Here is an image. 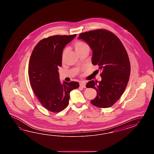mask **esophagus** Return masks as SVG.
Segmentation results:
<instances>
[{
    "label": "esophagus",
    "instance_id": "obj_1",
    "mask_svg": "<svg viewBox=\"0 0 154 154\" xmlns=\"http://www.w3.org/2000/svg\"><path fill=\"white\" fill-rule=\"evenodd\" d=\"M79 85H80V86L82 87L83 88H86V82H85L83 81L80 82Z\"/></svg>",
    "mask_w": 154,
    "mask_h": 154
}]
</instances>
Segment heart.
Wrapping results in <instances>:
<instances>
[{
  "instance_id": "obj_1",
  "label": "heart",
  "mask_w": 154,
  "mask_h": 154,
  "mask_svg": "<svg viewBox=\"0 0 154 154\" xmlns=\"http://www.w3.org/2000/svg\"><path fill=\"white\" fill-rule=\"evenodd\" d=\"M74 47L75 48V51L76 52L78 53L79 54L81 53V52H83L84 51H90V47L89 45L87 44L86 43L84 42L83 41H76L75 43H74ZM68 51L67 48H64L63 51H62V60H63L64 57L66 56V54H67Z\"/></svg>"
}]
</instances>
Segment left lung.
<instances>
[{"label": "left lung", "mask_w": 154, "mask_h": 154, "mask_svg": "<svg viewBox=\"0 0 154 154\" xmlns=\"http://www.w3.org/2000/svg\"><path fill=\"white\" fill-rule=\"evenodd\" d=\"M79 39L90 47L92 63L102 71L101 81L92 80L86 84L87 88L97 91L96 97L91 102L100 108L110 107L120 99L129 80L131 67L128 53L119 38L106 29L81 33Z\"/></svg>", "instance_id": "obj_1"}]
</instances>
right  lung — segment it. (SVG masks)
Masks as SVG:
<instances>
[{
  "label": "right lung",
  "instance_id": "obj_1",
  "mask_svg": "<svg viewBox=\"0 0 154 154\" xmlns=\"http://www.w3.org/2000/svg\"><path fill=\"white\" fill-rule=\"evenodd\" d=\"M75 35H56L43 39L30 56L28 66L30 85L41 105L52 112L63 110L68 105L70 92L79 86L75 81H64L62 84L58 73L63 49Z\"/></svg>",
  "mask_w": 154,
  "mask_h": 154
}]
</instances>
